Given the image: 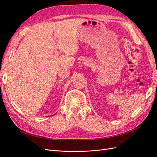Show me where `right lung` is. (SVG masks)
Masks as SVG:
<instances>
[{"label": "right lung", "mask_w": 157, "mask_h": 157, "mask_svg": "<svg viewBox=\"0 0 157 157\" xmlns=\"http://www.w3.org/2000/svg\"><path fill=\"white\" fill-rule=\"evenodd\" d=\"M55 115V114H54V115Z\"/></svg>", "instance_id": "1"}]
</instances>
